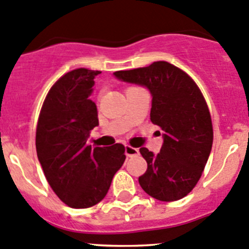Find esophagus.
<instances>
[{
	"label": "esophagus",
	"instance_id": "esophagus-1",
	"mask_svg": "<svg viewBox=\"0 0 249 249\" xmlns=\"http://www.w3.org/2000/svg\"><path fill=\"white\" fill-rule=\"evenodd\" d=\"M139 153V150L137 148H133L131 145H126L124 146V154H126L127 158H131V156L137 155Z\"/></svg>",
	"mask_w": 249,
	"mask_h": 249
}]
</instances>
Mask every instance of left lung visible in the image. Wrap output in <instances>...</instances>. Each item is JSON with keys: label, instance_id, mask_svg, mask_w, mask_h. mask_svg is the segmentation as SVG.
Masks as SVG:
<instances>
[{"label": "left lung", "instance_id": "1", "mask_svg": "<svg viewBox=\"0 0 249 249\" xmlns=\"http://www.w3.org/2000/svg\"><path fill=\"white\" fill-rule=\"evenodd\" d=\"M113 75L148 89L150 120L164 132L160 153L139 149L148 164L139 184L161 202L186 197L199 181L213 145L212 118L199 88L187 73L165 61Z\"/></svg>", "mask_w": 249, "mask_h": 249}]
</instances>
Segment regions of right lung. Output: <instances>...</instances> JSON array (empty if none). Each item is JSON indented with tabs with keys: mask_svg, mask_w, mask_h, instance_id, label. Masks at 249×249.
I'll use <instances>...</instances> for the list:
<instances>
[{
	"mask_svg": "<svg viewBox=\"0 0 249 249\" xmlns=\"http://www.w3.org/2000/svg\"><path fill=\"white\" fill-rule=\"evenodd\" d=\"M98 74L87 68L66 73L50 89L37 121L35 144L45 177L57 197L77 209L103 200L126 160L122 144H87L99 126L98 108L90 100Z\"/></svg>",
	"mask_w": 249,
	"mask_h": 249,
	"instance_id": "right-lung-1",
	"label": "right lung"
}]
</instances>
